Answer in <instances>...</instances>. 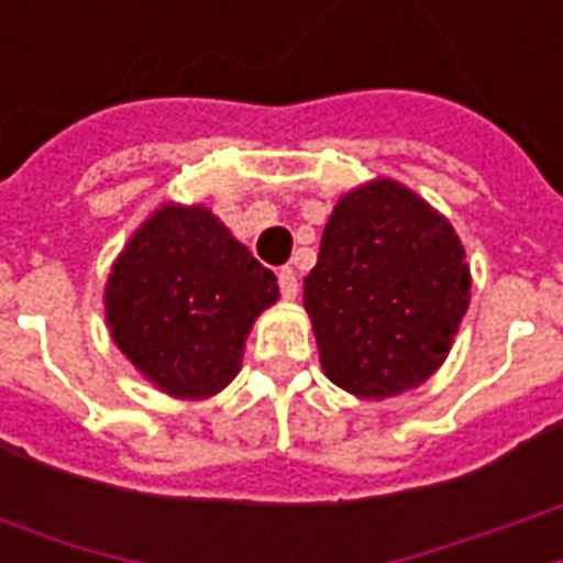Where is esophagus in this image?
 Returning <instances> with one entry per match:
<instances>
[{
  "label": "esophagus",
  "instance_id": "34e87169",
  "mask_svg": "<svg viewBox=\"0 0 563 563\" xmlns=\"http://www.w3.org/2000/svg\"><path fill=\"white\" fill-rule=\"evenodd\" d=\"M277 283H280L283 298H296L298 296V277H296V271H292L289 265L277 271Z\"/></svg>",
  "mask_w": 563,
  "mask_h": 563
}]
</instances>
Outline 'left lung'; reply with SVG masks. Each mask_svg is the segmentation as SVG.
<instances>
[{"mask_svg":"<svg viewBox=\"0 0 563 563\" xmlns=\"http://www.w3.org/2000/svg\"><path fill=\"white\" fill-rule=\"evenodd\" d=\"M468 265L450 221L378 178L332 209L305 277L323 373L369 400L422 385L468 308Z\"/></svg>","mask_w":563,"mask_h":563,"instance_id":"left-lung-1","label":"left lung"}]
</instances>
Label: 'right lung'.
Listing matches in <instances>:
<instances>
[{
  "label": "right lung",
  "instance_id": "add662e5",
  "mask_svg": "<svg viewBox=\"0 0 563 563\" xmlns=\"http://www.w3.org/2000/svg\"><path fill=\"white\" fill-rule=\"evenodd\" d=\"M277 301V277L202 206L153 212L113 265L110 335L175 397L221 391L243 363L252 320Z\"/></svg>",
  "mask_w": 563,
  "mask_h": 563
}]
</instances>
